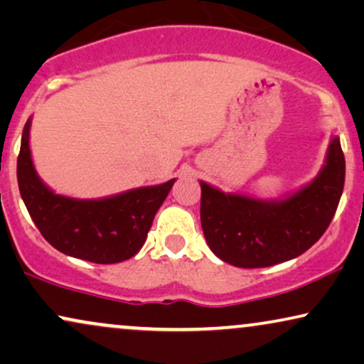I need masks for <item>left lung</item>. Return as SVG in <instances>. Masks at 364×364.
Here are the masks:
<instances>
[{
	"mask_svg": "<svg viewBox=\"0 0 364 364\" xmlns=\"http://www.w3.org/2000/svg\"><path fill=\"white\" fill-rule=\"evenodd\" d=\"M200 185L201 226L210 250L238 268H266L303 255L326 231L345 186V154L333 134L314 179L276 200Z\"/></svg>",
	"mask_w": 364,
	"mask_h": 364,
	"instance_id": "left-lung-1",
	"label": "left lung"
}]
</instances>
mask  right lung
Masks as SVG:
<instances>
[{
    "label": "right lung",
    "instance_id": "right-lung-1",
    "mask_svg": "<svg viewBox=\"0 0 364 364\" xmlns=\"http://www.w3.org/2000/svg\"><path fill=\"white\" fill-rule=\"evenodd\" d=\"M30 129L31 118H28L16 174L19 193L43 238L61 253L91 263L113 264L133 258L143 248L154 215L176 178L91 200L58 195L36 171Z\"/></svg>",
    "mask_w": 364,
    "mask_h": 364
}]
</instances>
